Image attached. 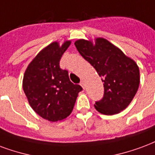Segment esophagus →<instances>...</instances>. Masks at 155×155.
I'll list each match as a JSON object with an SVG mask.
<instances>
[{"instance_id": "esophagus-1", "label": "esophagus", "mask_w": 155, "mask_h": 155, "mask_svg": "<svg viewBox=\"0 0 155 155\" xmlns=\"http://www.w3.org/2000/svg\"><path fill=\"white\" fill-rule=\"evenodd\" d=\"M81 85L83 87V89H84V81H81Z\"/></svg>"}]
</instances>
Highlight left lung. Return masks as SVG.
Masks as SVG:
<instances>
[{
	"mask_svg": "<svg viewBox=\"0 0 155 155\" xmlns=\"http://www.w3.org/2000/svg\"><path fill=\"white\" fill-rule=\"evenodd\" d=\"M80 54L89 61L104 82L103 98L96 101L95 108L105 115H114L127 108L140 84V71L134 61L103 38L74 42Z\"/></svg>",
	"mask_w": 155,
	"mask_h": 155,
	"instance_id": "obj_1",
	"label": "left lung"
}]
</instances>
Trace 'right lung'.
I'll return each mask as SVG.
<instances>
[{
	"label": "right lung",
	"mask_w": 155,
	"mask_h": 155,
	"mask_svg": "<svg viewBox=\"0 0 155 155\" xmlns=\"http://www.w3.org/2000/svg\"><path fill=\"white\" fill-rule=\"evenodd\" d=\"M71 42L66 41L61 46L51 42L34 57L24 74L23 89L31 107L50 121L66 118L82 90L81 85L70 81L68 71L59 65Z\"/></svg>",
	"instance_id": "obj_1"
}]
</instances>
